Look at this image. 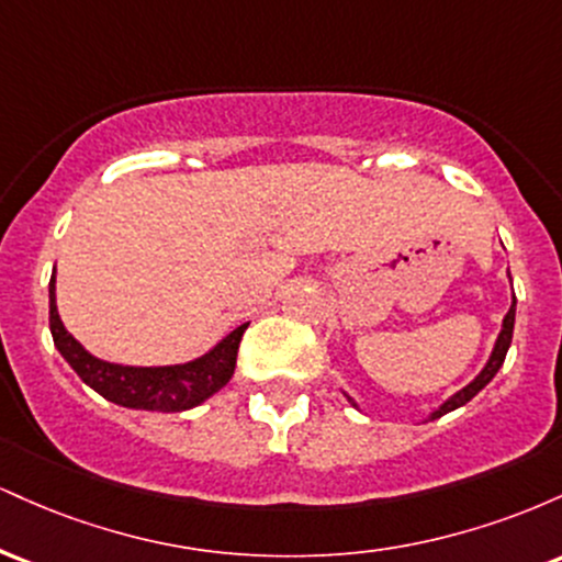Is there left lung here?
I'll return each instance as SVG.
<instances>
[{
	"label": "left lung",
	"mask_w": 562,
	"mask_h": 562,
	"mask_svg": "<svg viewBox=\"0 0 562 562\" xmlns=\"http://www.w3.org/2000/svg\"><path fill=\"white\" fill-rule=\"evenodd\" d=\"M513 327H515V293H513V303H509V312L505 314V319H502V330H499V335H496V344L492 348V357H488V362L483 364V370L473 380H470L465 389L451 393L447 402H443L441 406H436V409L428 415V420H438V417H443L447 412L460 409V406H465L470 398L475 396V393H479L481 389H486V385L492 383V378L496 375V372H499V367L505 364L507 348H509V344H513ZM344 396L348 398V404L357 406V409H362V406L353 402V398L348 396L346 391H344ZM428 420H425V423H428Z\"/></svg>",
	"instance_id": "8db88e82"
}]
</instances>
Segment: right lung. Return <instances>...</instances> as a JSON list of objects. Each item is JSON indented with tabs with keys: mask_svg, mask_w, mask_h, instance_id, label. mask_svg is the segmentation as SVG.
Segmentation results:
<instances>
[{
	"mask_svg": "<svg viewBox=\"0 0 562 562\" xmlns=\"http://www.w3.org/2000/svg\"><path fill=\"white\" fill-rule=\"evenodd\" d=\"M245 327H248V322L224 335L203 357L184 364L132 367L105 362V359L89 353L66 330L60 314H57L55 274L49 280V333H53L55 348L89 389L100 393L108 402L126 406V409L184 412L203 404L205 398L222 391L229 383V378L235 375L237 348H240Z\"/></svg>",
	"mask_w": 562,
	"mask_h": 562,
	"instance_id": "add662e5",
	"label": "right lung"
}]
</instances>
